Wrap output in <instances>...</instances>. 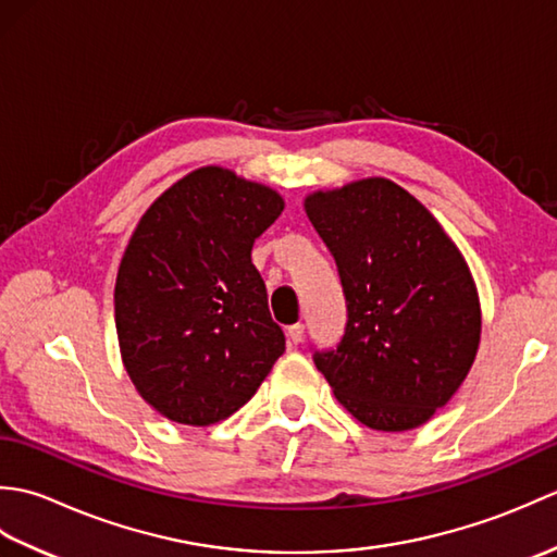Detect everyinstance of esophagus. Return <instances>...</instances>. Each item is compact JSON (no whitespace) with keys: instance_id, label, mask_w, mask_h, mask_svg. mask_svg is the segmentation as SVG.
Listing matches in <instances>:
<instances>
[{"instance_id":"obj_1","label":"esophagus","mask_w":557,"mask_h":557,"mask_svg":"<svg viewBox=\"0 0 557 557\" xmlns=\"http://www.w3.org/2000/svg\"><path fill=\"white\" fill-rule=\"evenodd\" d=\"M287 339L289 345H299V342L304 339V325L301 323H294L287 327Z\"/></svg>"}]
</instances>
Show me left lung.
Segmentation results:
<instances>
[{
  "mask_svg": "<svg viewBox=\"0 0 557 557\" xmlns=\"http://www.w3.org/2000/svg\"><path fill=\"white\" fill-rule=\"evenodd\" d=\"M347 299L337 349L315 351L337 401L373 431L419 429L465 383L481 301L465 256L431 210L385 176L304 198Z\"/></svg>",
  "mask_w": 557,
  "mask_h": 557,
  "instance_id": "obj_1",
  "label": "left lung"
}]
</instances>
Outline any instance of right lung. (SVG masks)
Instances as JSON below:
<instances>
[{
	"mask_svg": "<svg viewBox=\"0 0 557 557\" xmlns=\"http://www.w3.org/2000/svg\"><path fill=\"white\" fill-rule=\"evenodd\" d=\"M285 210L275 188L208 164L138 220L114 285L124 369L164 419L210 425L256 395L285 351L253 242Z\"/></svg>",
	"mask_w": 557,
	"mask_h": 557,
	"instance_id": "1",
	"label": "right lung"
}]
</instances>
